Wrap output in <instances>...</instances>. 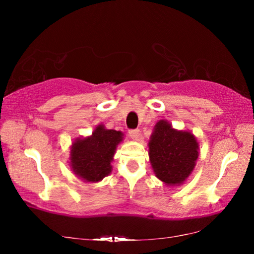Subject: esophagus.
Instances as JSON below:
<instances>
[{
    "instance_id": "34e87169",
    "label": "esophagus",
    "mask_w": 254,
    "mask_h": 254,
    "mask_svg": "<svg viewBox=\"0 0 254 254\" xmlns=\"http://www.w3.org/2000/svg\"><path fill=\"white\" fill-rule=\"evenodd\" d=\"M139 133H140V131L137 130V128H133V130L128 131V134H130L132 139H137V136H139Z\"/></svg>"
}]
</instances>
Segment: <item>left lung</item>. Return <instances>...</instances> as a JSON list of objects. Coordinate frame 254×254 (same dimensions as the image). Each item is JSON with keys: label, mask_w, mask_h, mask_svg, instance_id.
Listing matches in <instances>:
<instances>
[{"label": "left lung", "mask_w": 254, "mask_h": 254, "mask_svg": "<svg viewBox=\"0 0 254 254\" xmlns=\"http://www.w3.org/2000/svg\"><path fill=\"white\" fill-rule=\"evenodd\" d=\"M198 143L189 132L176 131L167 121H159L149 142V157L157 177L167 185L184 183L198 158Z\"/></svg>", "instance_id": "left-lung-1"}]
</instances>
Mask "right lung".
Here are the masks:
<instances>
[{
	"mask_svg": "<svg viewBox=\"0 0 254 254\" xmlns=\"http://www.w3.org/2000/svg\"><path fill=\"white\" fill-rule=\"evenodd\" d=\"M121 141V132L98 126L92 136L72 144L70 166L74 173L86 182H100L111 173V161Z\"/></svg>",
	"mask_w": 254,
	"mask_h": 254,
	"instance_id": "1",
	"label": "right lung"
}]
</instances>
